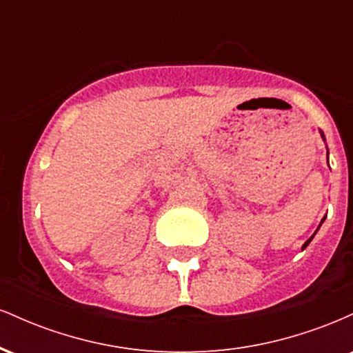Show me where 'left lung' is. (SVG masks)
<instances>
[{"mask_svg": "<svg viewBox=\"0 0 353 353\" xmlns=\"http://www.w3.org/2000/svg\"><path fill=\"white\" fill-rule=\"evenodd\" d=\"M322 137H323V134H322ZM327 156H329V151H327ZM327 163H329V159H327ZM323 219H325V217H323ZM323 219H322V222H323ZM319 228H320V225H319ZM317 230H319V229H317ZM314 236H315V234H314ZM314 236H312V237L309 239V241H307V242H305V244H303V247H302V249H305V247H307V245H309V242L312 241V239H314Z\"/></svg>", "mask_w": 353, "mask_h": 353, "instance_id": "obj_1", "label": "left lung"}]
</instances>
